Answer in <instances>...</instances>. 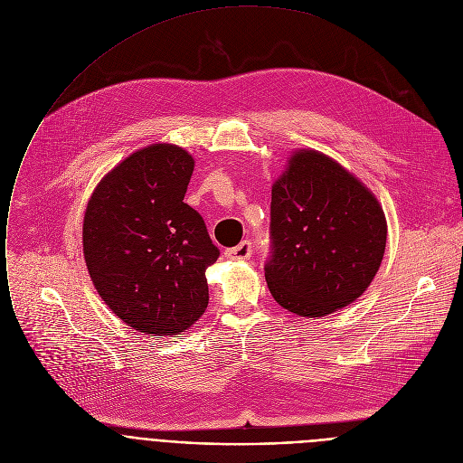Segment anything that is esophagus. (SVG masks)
Segmentation results:
<instances>
[{"label": "esophagus", "instance_id": "esophagus-1", "mask_svg": "<svg viewBox=\"0 0 463 463\" xmlns=\"http://www.w3.org/2000/svg\"><path fill=\"white\" fill-rule=\"evenodd\" d=\"M251 251H253L251 242H250V241H242V242L237 244L235 248L226 250V257H228V259H237V260H241V259H250V257H251Z\"/></svg>", "mask_w": 463, "mask_h": 463}]
</instances>
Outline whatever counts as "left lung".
I'll return each mask as SVG.
<instances>
[{
  "mask_svg": "<svg viewBox=\"0 0 463 463\" xmlns=\"http://www.w3.org/2000/svg\"><path fill=\"white\" fill-rule=\"evenodd\" d=\"M269 241L264 277L273 299L298 316L323 317L373 283L387 221L352 173L319 151L301 149L271 186Z\"/></svg>",
  "mask_w": 463,
  "mask_h": 463,
  "instance_id": "8db88e82",
  "label": "left lung"
}]
</instances>
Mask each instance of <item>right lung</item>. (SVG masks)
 I'll list each match as a JSON object with an SVG mask.
<instances>
[{
	"label": "right lung",
	"mask_w": 463,
	"mask_h": 463,
	"mask_svg": "<svg viewBox=\"0 0 463 463\" xmlns=\"http://www.w3.org/2000/svg\"><path fill=\"white\" fill-rule=\"evenodd\" d=\"M194 156L153 144L122 160L92 192L83 257L106 305L144 334L176 335L206 310V268L219 257L204 219L186 203Z\"/></svg>",
	"instance_id": "obj_1"
}]
</instances>
